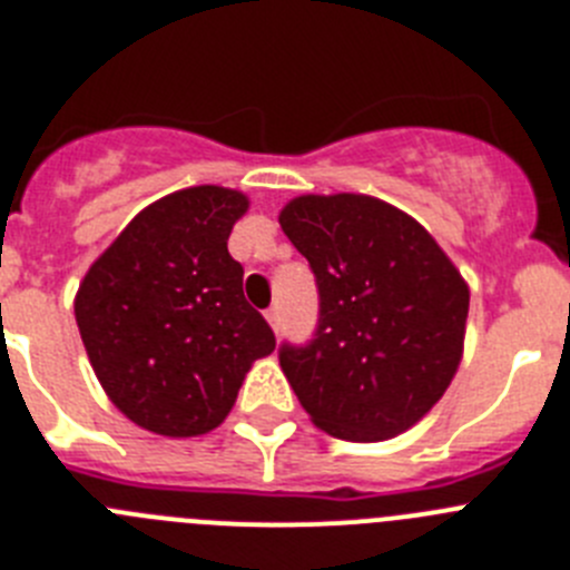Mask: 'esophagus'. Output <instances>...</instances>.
<instances>
[{
    "label": "esophagus",
    "instance_id": "obj_1",
    "mask_svg": "<svg viewBox=\"0 0 570 570\" xmlns=\"http://www.w3.org/2000/svg\"><path fill=\"white\" fill-rule=\"evenodd\" d=\"M265 320H268V322H271V328H274L276 334H279V322H282L279 305H271V308L265 311Z\"/></svg>",
    "mask_w": 570,
    "mask_h": 570
}]
</instances>
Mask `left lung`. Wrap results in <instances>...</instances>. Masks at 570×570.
I'll return each mask as SVG.
<instances>
[{"mask_svg": "<svg viewBox=\"0 0 570 570\" xmlns=\"http://www.w3.org/2000/svg\"><path fill=\"white\" fill-rule=\"evenodd\" d=\"M279 225L320 294L314 340L279 365L314 425L351 442L396 436L451 385L468 285L416 219L362 194L299 196Z\"/></svg>", "mask_w": 570, "mask_h": 570, "instance_id": "1", "label": "left lung"}]
</instances>
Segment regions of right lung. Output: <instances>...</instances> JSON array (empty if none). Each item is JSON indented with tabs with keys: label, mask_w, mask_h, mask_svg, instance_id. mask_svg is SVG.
<instances>
[{
	"label": "right lung",
	"mask_w": 570,
	"mask_h": 570,
	"mask_svg": "<svg viewBox=\"0 0 570 570\" xmlns=\"http://www.w3.org/2000/svg\"><path fill=\"white\" fill-rule=\"evenodd\" d=\"M245 210L239 190H176L134 216L79 285L73 311L90 365L110 402L154 434L214 431L250 362L276 347L228 254Z\"/></svg>",
	"instance_id": "right-lung-1"
}]
</instances>
